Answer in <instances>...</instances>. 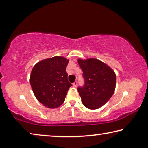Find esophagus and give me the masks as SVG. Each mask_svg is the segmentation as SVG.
I'll use <instances>...</instances> for the list:
<instances>
[{
  "instance_id": "34e87169",
  "label": "esophagus",
  "mask_w": 148,
  "mask_h": 148,
  "mask_svg": "<svg viewBox=\"0 0 148 148\" xmlns=\"http://www.w3.org/2000/svg\"><path fill=\"white\" fill-rule=\"evenodd\" d=\"M77 81H76V82H74L73 84H72V86H73V87H76L77 86Z\"/></svg>"
}]
</instances>
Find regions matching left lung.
<instances>
[{
	"label": "left lung",
	"mask_w": 148,
	"mask_h": 148,
	"mask_svg": "<svg viewBox=\"0 0 148 148\" xmlns=\"http://www.w3.org/2000/svg\"><path fill=\"white\" fill-rule=\"evenodd\" d=\"M83 71L84 87L77 91L85 106L91 110L104 105L113 95L116 84L114 71L104 62L95 58L77 59Z\"/></svg>",
	"instance_id": "obj_1"
}]
</instances>
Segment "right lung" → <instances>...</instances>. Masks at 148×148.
<instances>
[{"label": "right lung", "instance_id": "right-lung-1", "mask_svg": "<svg viewBox=\"0 0 148 148\" xmlns=\"http://www.w3.org/2000/svg\"><path fill=\"white\" fill-rule=\"evenodd\" d=\"M69 60L61 56L42 60L34 65L30 84L37 100L49 108L63 103L70 87L66 68Z\"/></svg>", "mask_w": 148, "mask_h": 148}]
</instances>
